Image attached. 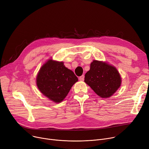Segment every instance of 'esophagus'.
<instances>
[{
	"label": "esophagus",
	"mask_w": 149,
	"mask_h": 149,
	"mask_svg": "<svg viewBox=\"0 0 149 149\" xmlns=\"http://www.w3.org/2000/svg\"><path fill=\"white\" fill-rule=\"evenodd\" d=\"M79 79L80 81H83V80L84 79V75H81V77H79Z\"/></svg>",
	"instance_id": "1"
}]
</instances>
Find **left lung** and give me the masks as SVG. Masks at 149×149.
Returning a JSON list of instances; mask_svg holds the SVG:
<instances>
[{"label": "left lung", "instance_id": "8db88e82", "mask_svg": "<svg viewBox=\"0 0 149 149\" xmlns=\"http://www.w3.org/2000/svg\"><path fill=\"white\" fill-rule=\"evenodd\" d=\"M84 82L99 96L108 98L120 86L121 78L115 66L94 60L90 64V70L85 75Z\"/></svg>", "mask_w": 149, "mask_h": 149}]
</instances>
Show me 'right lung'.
<instances>
[{
    "label": "right lung",
    "mask_w": 149,
    "mask_h": 149,
    "mask_svg": "<svg viewBox=\"0 0 149 149\" xmlns=\"http://www.w3.org/2000/svg\"><path fill=\"white\" fill-rule=\"evenodd\" d=\"M74 73L63 62L49 59L41 67L36 78L38 88L50 100L61 102L78 81Z\"/></svg>",
    "instance_id": "obj_1"
}]
</instances>
